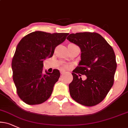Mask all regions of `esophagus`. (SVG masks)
Returning <instances> with one entry per match:
<instances>
[{"label":"esophagus","instance_id":"obj_1","mask_svg":"<svg viewBox=\"0 0 128 128\" xmlns=\"http://www.w3.org/2000/svg\"><path fill=\"white\" fill-rule=\"evenodd\" d=\"M60 74H64V72H65V71H64V70H63V69H61V70H60Z\"/></svg>","mask_w":128,"mask_h":128}]
</instances>
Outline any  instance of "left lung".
<instances>
[{
	"instance_id": "left-lung-1",
	"label": "left lung",
	"mask_w": 128,
	"mask_h": 128,
	"mask_svg": "<svg viewBox=\"0 0 128 128\" xmlns=\"http://www.w3.org/2000/svg\"><path fill=\"white\" fill-rule=\"evenodd\" d=\"M81 48V61L72 71L73 80L69 92L75 102L86 106H94L106 97L114 82L117 64L114 50L100 34L78 32L67 37ZM81 74L86 76L82 80Z\"/></svg>"
}]
</instances>
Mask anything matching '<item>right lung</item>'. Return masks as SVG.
<instances>
[{"label": "right lung", "mask_w": 128, "mask_h": 128, "mask_svg": "<svg viewBox=\"0 0 128 128\" xmlns=\"http://www.w3.org/2000/svg\"><path fill=\"white\" fill-rule=\"evenodd\" d=\"M68 34L37 31L19 42L12 61L13 80L18 96L27 104H42L51 96L60 74L58 69L44 72L43 61L53 56L56 47Z\"/></svg>", "instance_id": "1"}]
</instances>
